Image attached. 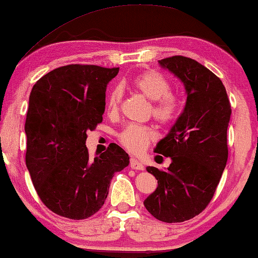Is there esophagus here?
<instances>
[{"instance_id":"esophagus-1","label":"esophagus","mask_w":258,"mask_h":258,"mask_svg":"<svg viewBox=\"0 0 258 258\" xmlns=\"http://www.w3.org/2000/svg\"><path fill=\"white\" fill-rule=\"evenodd\" d=\"M130 167L134 170H143L144 169V165L140 161H137L136 158H130Z\"/></svg>"}]
</instances>
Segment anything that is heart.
<instances>
[{
    "instance_id": "heart-1",
    "label": "heart",
    "mask_w": 258,
    "mask_h": 258,
    "mask_svg": "<svg viewBox=\"0 0 258 258\" xmlns=\"http://www.w3.org/2000/svg\"><path fill=\"white\" fill-rule=\"evenodd\" d=\"M130 87L150 102L149 114L161 125H168L178 114L181 101L177 95L171 93V82L163 74L147 70L130 81ZM122 100V91L114 88L109 91L105 100L108 111L116 114ZM156 139V133L150 125L128 124L119 133L118 140L123 147L132 153H142Z\"/></svg>"
}]
</instances>
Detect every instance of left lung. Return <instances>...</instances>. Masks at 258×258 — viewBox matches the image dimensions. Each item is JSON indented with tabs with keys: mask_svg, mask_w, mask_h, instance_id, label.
<instances>
[{
	"mask_svg": "<svg viewBox=\"0 0 258 258\" xmlns=\"http://www.w3.org/2000/svg\"><path fill=\"white\" fill-rule=\"evenodd\" d=\"M158 64L181 80L186 102L155 148V153L170 157L171 163L167 170L147 168L158 185L143 203L157 220L177 223L202 213L213 199L228 161L231 107L222 81L195 59L172 56Z\"/></svg>",
	"mask_w": 258,
	"mask_h": 258,
	"instance_id": "8db88e82",
	"label": "left lung"
}]
</instances>
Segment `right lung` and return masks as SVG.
<instances>
[{"mask_svg": "<svg viewBox=\"0 0 258 258\" xmlns=\"http://www.w3.org/2000/svg\"><path fill=\"white\" fill-rule=\"evenodd\" d=\"M119 68L69 64L45 74L29 96L26 164L38 197L52 213L84 220L104 204L115 172L129 156L111 143L91 158L87 132L102 122L107 84Z\"/></svg>", "mask_w": 258, "mask_h": 258, "instance_id": "obj_1", "label": "right lung"}]
</instances>
